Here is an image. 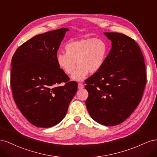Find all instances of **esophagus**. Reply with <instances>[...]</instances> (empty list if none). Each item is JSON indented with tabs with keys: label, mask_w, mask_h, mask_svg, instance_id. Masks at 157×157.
Returning a JSON list of instances; mask_svg holds the SVG:
<instances>
[{
	"label": "esophagus",
	"mask_w": 157,
	"mask_h": 157,
	"mask_svg": "<svg viewBox=\"0 0 157 157\" xmlns=\"http://www.w3.org/2000/svg\"><path fill=\"white\" fill-rule=\"evenodd\" d=\"M84 88V86L82 83H80H80L78 84V89H82Z\"/></svg>",
	"instance_id": "1"
}]
</instances>
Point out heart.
<instances>
[{"mask_svg": "<svg viewBox=\"0 0 157 157\" xmlns=\"http://www.w3.org/2000/svg\"><path fill=\"white\" fill-rule=\"evenodd\" d=\"M65 52L56 55L58 67L67 75H71L77 67L72 78L82 81L90 72L100 71L107 58L108 48L106 42L99 39L87 38L70 41L65 46Z\"/></svg>", "mask_w": 157, "mask_h": 157, "instance_id": "heart-1", "label": "heart"}]
</instances>
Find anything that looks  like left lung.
Masks as SVG:
<instances>
[{
  "label": "left lung",
  "mask_w": 157,
  "mask_h": 157,
  "mask_svg": "<svg viewBox=\"0 0 157 157\" xmlns=\"http://www.w3.org/2000/svg\"><path fill=\"white\" fill-rule=\"evenodd\" d=\"M112 48L100 71L86 79L88 111L102 125L124 122L141 100L147 82L144 58L139 45L119 33H104Z\"/></svg>",
  "instance_id": "1"
}]
</instances>
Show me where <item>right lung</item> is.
Here are the masks:
<instances>
[{"label": "right lung", "instance_id": "1", "mask_svg": "<svg viewBox=\"0 0 157 157\" xmlns=\"http://www.w3.org/2000/svg\"><path fill=\"white\" fill-rule=\"evenodd\" d=\"M67 28L36 35L24 42L12 58L10 85L13 98L32 124L50 128L66 115L78 84L61 70L56 55ZM64 82L63 86L59 84Z\"/></svg>", "mask_w": 157, "mask_h": 157}]
</instances>
